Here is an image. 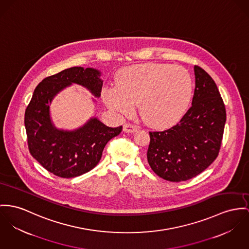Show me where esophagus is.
Wrapping results in <instances>:
<instances>
[{
    "label": "esophagus",
    "instance_id": "34e87169",
    "mask_svg": "<svg viewBox=\"0 0 249 249\" xmlns=\"http://www.w3.org/2000/svg\"><path fill=\"white\" fill-rule=\"evenodd\" d=\"M137 130V127L134 124H130V123H126L123 126V131L125 133H134Z\"/></svg>",
    "mask_w": 249,
    "mask_h": 249
}]
</instances>
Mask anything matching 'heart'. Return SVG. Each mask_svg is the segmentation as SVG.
<instances>
[{"instance_id":"1","label":"heart","mask_w":249,"mask_h":249,"mask_svg":"<svg viewBox=\"0 0 249 249\" xmlns=\"http://www.w3.org/2000/svg\"><path fill=\"white\" fill-rule=\"evenodd\" d=\"M193 93L190 72L181 66L148 62L121 69L115 86L103 93L106 106L119 115H131L134 105L148 125L167 127L187 112Z\"/></svg>"}]
</instances>
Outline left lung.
I'll return each instance as SVG.
<instances>
[{
  "label": "left lung",
  "mask_w": 249,
  "mask_h": 249,
  "mask_svg": "<svg viewBox=\"0 0 249 249\" xmlns=\"http://www.w3.org/2000/svg\"><path fill=\"white\" fill-rule=\"evenodd\" d=\"M192 107L178 124L151 132L147 158L159 177L180 182L205 171L218 156L226 124V108L212 77L194 66Z\"/></svg>",
  "instance_id": "8db88e82"
}]
</instances>
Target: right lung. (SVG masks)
Wrapping results in <instances>:
<instances>
[{
    "instance_id": "1",
    "label": "right lung",
    "mask_w": 249,
    "mask_h": 249,
    "mask_svg": "<svg viewBox=\"0 0 249 249\" xmlns=\"http://www.w3.org/2000/svg\"><path fill=\"white\" fill-rule=\"evenodd\" d=\"M96 68L75 66L44 78L36 87L24 115V126L31 155L48 172L73 178L90 172L98 164L104 147L121 133L122 126L111 128L96 115L74 130L59 129L51 117L53 99L64 89L77 84L99 98L103 80ZM92 100L97 106L96 98Z\"/></svg>"
}]
</instances>
